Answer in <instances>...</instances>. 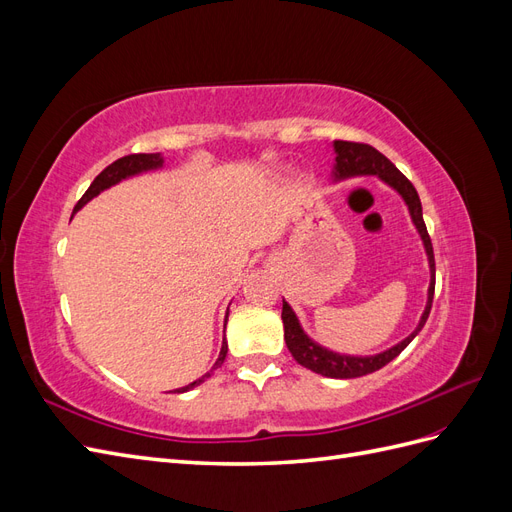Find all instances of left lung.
Instances as JSON below:
<instances>
[{
    "label": "left lung",
    "instance_id": "obj_1",
    "mask_svg": "<svg viewBox=\"0 0 512 512\" xmlns=\"http://www.w3.org/2000/svg\"><path fill=\"white\" fill-rule=\"evenodd\" d=\"M335 179H346L354 175H378L382 181H386L395 188L401 196H404L406 205L410 209L412 222L421 235L425 243V252L429 258V269H431V284H429V297H427V307L423 312L421 322L414 329L412 335H408L404 342H399L397 346L384 350L376 356H346V354H337L327 348L318 346L316 342L309 339L301 324L294 316L290 305L284 301L282 305V320H284V339L290 354L294 356V361L299 365L316 371V374H322L327 378H359L374 374V371L382 369L386 363H391L395 356L404 350L412 339L418 335L425 327V322L431 312V303H433V290H436V260H433V245L429 239V232L423 220V207H421V198H418L414 185L408 181V177L401 173V170L386 158L378 149L365 143H352V141H335Z\"/></svg>",
    "mask_w": 512,
    "mask_h": 512
}]
</instances>
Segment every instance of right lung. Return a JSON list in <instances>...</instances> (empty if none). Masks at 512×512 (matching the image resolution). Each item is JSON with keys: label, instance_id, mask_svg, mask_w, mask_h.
Listing matches in <instances>:
<instances>
[{"label": "right lung", "instance_id": "obj_1", "mask_svg": "<svg viewBox=\"0 0 512 512\" xmlns=\"http://www.w3.org/2000/svg\"><path fill=\"white\" fill-rule=\"evenodd\" d=\"M160 164H162V158L158 156V153H132V156H123V158L115 160L111 166H106V168L102 170V173L94 179V183L89 185L87 192L81 196L79 203H76L74 211H79L85 203H89L91 198L98 196L102 190L111 188V185L119 183L121 179L132 177V175H136V173H143V170L158 168ZM226 318H228V316H226ZM226 352H228V344H226V342H222V350H220V356H218V361H215L213 369H218V367L224 363V359H226ZM213 369H211V371H213ZM211 371H209V374H205L203 378H198V380L190 382L188 386H181V389H177L175 393H185V391L194 389V386H198L200 382H205V380L211 376Z\"/></svg>", "mask_w": 512, "mask_h": 512}]
</instances>
